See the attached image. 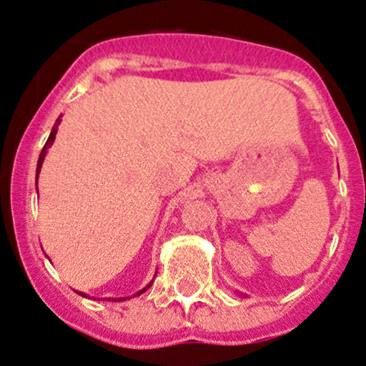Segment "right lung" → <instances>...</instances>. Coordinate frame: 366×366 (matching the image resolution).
<instances>
[{
	"label": "right lung",
	"instance_id": "add662e5",
	"mask_svg": "<svg viewBox=\"0 0 366 366\" xmlns=\"http://www.w3.org/2000/svg\"><path fill=\"white\" fill-rule=\"evenodd\" d=\"M60 122H62V114H60V117L57 118V122H55L54 128H52V132H50V135H49V140L45 142L44 149H41V152H40L39 162H36V177H35V180H39V174H40V170H41V164H44V160H45V155H47L49 149H50V147H52V143L55 142V135H57V129H59V124H60ZM35 184H36V182H35ZM36 192H39V189H36ZM155 275H157V274H155ZM150 285H152V282H150L149 285H145V287H143L142 290H138V292L133 294L132 297H137V295H140V294H143V292H147V290L150 289ZM76 292L79 294V295H82V297H86V294L79 292V290H76ZM127 299H129V297H109L108 300H127Z\"/></svg>",
	"mask_w": 366,
	"mask_h": 366
}]
</instances>
